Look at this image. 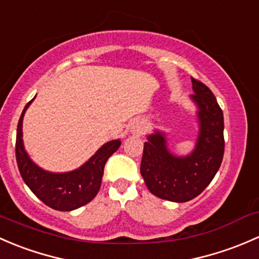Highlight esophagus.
Segmentation results:
<instances>
[{
  "label": "esophagus",
  "instance_id": "esophagus-1",
  "mask_svg": "<svg viewBox=\"0 0 259 259\" xmlns=\"http://www.w3.org/2000/svg\"><path fill=\"white\" fill-rule=\"evenodd\" d=\"M130 131L136 136H141L145 133V123H143L141 119H136L131 123L130 126Z\"/></svg>",
  "mask_w": 259,
  "mask_h": 259
}]
</instances>
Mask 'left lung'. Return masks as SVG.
<instances>
[{
	"mask_svg": "<svg viewBox=\"0 0 259 259\" xmlns=\"http://www.w3.org/2000/svg\"><path fill=\"white\" fill-rule=\"evenodd\" d=\"M192 79L198 122L194 148L177 156L168 148L166 132L154 130L143 147L141 175L152 194L170 202H188L201 194L220 169L225 153L223 112L206 84Z\"/></svg>",
	"mask_w": 259,
	"mask_h": 259,
	"instance_id": "obj_1",
	"label": "left lung"
}]
</instances>
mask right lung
<instances>
[{"instance_id": "right-lung-1", "label": "right lung", "mask_w": 259, "mask_h": 259, "mask_svg": "<svg viewBox=\"0 0 259 259\" xmlns=\"http://www.w3.org/2000/svg\"><path fill=\"white\" fill-rule=\"evenodd\" d=\"M33 100L23 108L17 126L16 159L21 176L28 188L51 208L56 210L79 208L92 201L98 193L106 162L119 148L121 140L118 138L105 143L89 161L70 172H50L41 168L32 161L23 145V116Z\"/></svg>"}]
</instances>
